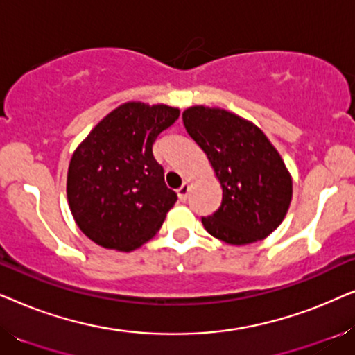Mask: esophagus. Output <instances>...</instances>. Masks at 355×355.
<instances>
[{"instance_id":"esophagus-1","label":"esophagus","mask_w":355,"mask_h":355,"mask_svg":"<svg viewBox=\"0 0 355 355\" xmlns=\"http://www.w3.org/2000/svg\"><path fill=\"white\" fill-rule=\"evenodd\" d=\"M187 193H189V184H187V182H182V186L178 189L179 200H181V202H186V200H187Z\"/></svg>"}]
</instances>
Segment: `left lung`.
<instances>
[{"instance_id":"1","label":"left lung","mask_w":355,"mask_h":355,"mask_svg":"<svg viewBox=\"0 0 355 355\" xmlns=\"http://www.w3.org/2000/svg\"><path fill=\"white\" fill-rule=\"evenodd\" d=\"M182 121L223 189L220 208L202 218L205 230L232 245L265 239L284 220L293 197L279 153L257 125L230 111L192 106Z\"/></svg>"}]
</instances>
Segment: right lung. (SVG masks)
Wrapping results in <instances>:
<instances>
[{
    "instance_id": "1",
    "label": "right lung",
    "mask_w": 355,
    "mask_h": 355,
    "mask_svg": "<svg viewBox=\"0 0 355 355\" xmlns=\"http://www.w3.org/2000/svg\"><path fill=\"white\" fill-rule=\"evenodd\" d=\"M179 118L166 105L125 103L95 125L72 155L67 200L80 231L101 247L130 252L157 234L178 196L153 157Z\"/></svg>"
}]
</instances>
